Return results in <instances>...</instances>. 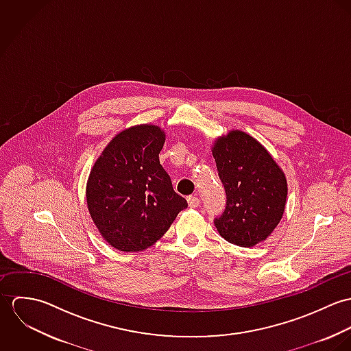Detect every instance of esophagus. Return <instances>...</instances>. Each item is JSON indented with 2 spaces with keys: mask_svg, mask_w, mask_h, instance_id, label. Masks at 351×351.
Returning a JSON list of instances; mask_svg holds the SVG:
<instances>
[{
  "mask_svg": "<svg viewBox=\"0 0 351 351\" xmlns=\"http://www.w3.org/2000/svg\"><path fill=\"white\" fill-rule=\"evenodd\" d=\"M188 204H189L191 208H196V206L200 205V199L196 197V196H189L188 197Z\"/></svg>",
  "mask_w": 351,
  "mask_h": 351,
  "instance_id": "34e87169",
  "label": "esophagus"
}]
</instances>
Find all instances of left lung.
Here are the masks:
<instances>
[{"mask_svg": "<svg viewBox=\"0 0 351 351\" xmlns=\"http://www.w3.org/2000/svg\"><path fill=\"white\" fill-rule=\"evenodd\" d=\"M212 154L227 204L215 219L219 234L230 243L252 247L278 226L288 195L284 171L267 150L243 131L216 139Z\"/></svg>", "mask_w": 351, "mask_h": 351, "instance_id": "obj_1", "label": "left lung"}]
</instances>
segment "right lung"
Segmentation results:
<instances>
[{"instance_id": "obj_1", "label": "right lung", "mask_w": 351, "mask_h": 351, "mask_svg": "<svg viewBox=\"0 0 351 351\" xmlns=\"http://www.w3.org/2000/svg\"><path fill=\"white\" fill-rule=\"evenodd\" d=\"M163 143L165 132L158 125L131 127L109 142L90 171L89 213L116 250H146L188 206L159 163Z\"/></svg>"}]
</instances>
